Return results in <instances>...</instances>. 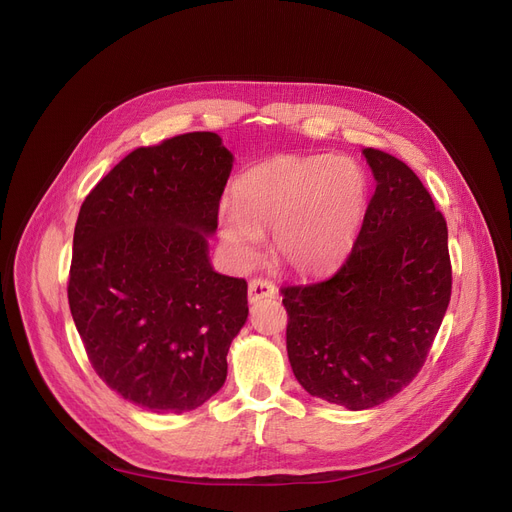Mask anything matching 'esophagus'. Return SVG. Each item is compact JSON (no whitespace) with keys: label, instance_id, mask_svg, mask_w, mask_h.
<instances>
[{"label":"esophagus","instance_id":"34e87169","mask_svg":"<svg viewBox=\"0 0 512 512\" xmlns=\"http://www.w3.org/2000/svg\"><path fill=\"white\" fill-rule=\"evenodd\" d=\"M263 297H276V286L265 278H253L249 282V301L255 303Z\"/></svg>","mask_w":512,"mask_h":512}]
</instances>
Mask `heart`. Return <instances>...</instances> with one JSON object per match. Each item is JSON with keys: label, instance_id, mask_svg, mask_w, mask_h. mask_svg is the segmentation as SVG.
<instances>
[{"label": "heart", "instance_id": "1", "mask_svg": "<svg viewBox=\"0 0 512 512\" xmlns=\"http://www.w3.org/2000/svg\"><path fill=\"white\" fill-rule=\"evenodd\" d=\"M370 182L349 157H276L234 182V207L219 213V234L236 265L255 259L265 230L280 263L322 274L351 251L368 207Z\"/></svg>", "mask_w": 512, "mask_h": 512}]
</instances>
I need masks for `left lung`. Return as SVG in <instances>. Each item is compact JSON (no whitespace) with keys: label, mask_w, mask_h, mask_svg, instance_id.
<instances>
[{"label":"left lung","mask_w":512,"mask_h":512,"mask_svg":"<svg viewBox=\"0 0 512 512\" xmlns=\"http://www.w3.org/2000/svg\"><path fill=\"white\" fill-rule=\"evenodd\" d=\"M362 154L376 190L351 253L330 278L280 288L297 381L349 410L414 381L452 295L448 226L429 190L391 154Z\"/></svg>","instance_id":"1"}]
</instances>
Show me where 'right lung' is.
Here are the masks:
<instances>
[{
    "label": "right lung",
    "instance_id": "1",
    "mask_svg": "<svg viewBox=\"0 0 512 512\" xmlns=\"http://www.w3.org/2000/svg\"><path fill=\"white\" fill-rule=\"evenodd\" d=\"M211 131L142 146L81 205L69 305L100 379L150 412L203 406L226 383L247 280L217 274L209 242L232 171Z\"/></svg>",
    "mask_w": 512,
    "mask_h": 512
}]
</instances>
